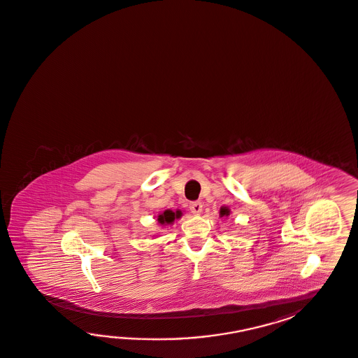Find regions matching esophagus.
Instances as JSON below:
<instances>
[{"label":"esophagus","instance_id":"esophagus-1","mask_svg":"<svg viewBox=\"0 0 358 358\" xmlns=\"http://www.w3.org/2000/svg\"><path fill=\"white\" fill-rule=\"evenodd\" d=\"M190 210L192 214L199 215L203 210V204L200 201H192V203H190Z\"/></svg>","mask_w":358,"mask_h":358}]
</instances>
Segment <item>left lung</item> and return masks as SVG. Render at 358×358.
Wrapping results in <instances>:
<instances>
[{
	"instance_id": "left-lung-1",
	"label": "left lung",
	"mask_w": 358,
	"mask_h": 358,
	"mask_svg": "<svg viewBox=\"0 0 358 358\" xmlns=\"http://www.w3.org/2000/svg\"><path fill=\"white\" fill-rule=\"evenodd\" d=\"M220 215H222V217H223V215H228V210H224V209H223V210H220Z\"/></svg>"
}]
</instances>
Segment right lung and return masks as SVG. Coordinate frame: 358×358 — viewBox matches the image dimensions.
Listing matches in <instances>:
<instances>
[{"instance_id":"1","label":"right lung","mask_w":358,"mask_h":358,"mask_svg":"<svg viewBox=\"0 0 358 358\" xmlns=\"http://www.w3.org/2000/svg\"><path fill=\"white\" fill-rule=\"evenodd\" d=\"M181 217V212L177 210V212H172V210H166L164 213H162L161 215H158V222L161 224H171L173 223V220L176 218H180Z\"/></svg>"}]
</instances>
